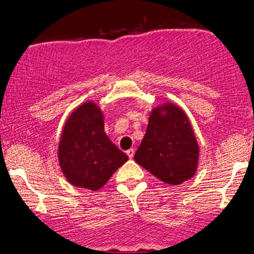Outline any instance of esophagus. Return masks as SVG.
I'll list each match as a JSON object with an SVG mask.
<instances>
[{
	"mask_svg": "<svg viewBox=\"0 0 254 254\" xmlns=\"http://www.w3.org/2000/svg\"><path fill=\"white\" fill-rule=\"evenodd\" d=\"M127 156H129V159H132L133 155H135V149H133V148H130L129 150H127Z\"/></svg>",
	"mask_w": 254,
	"mask_h": 254,
	"instance_id": "esophagus-1",
	"label": "esophagus"
}]
</instances>
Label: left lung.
Returning a JSON list of instances; mask_svg holds the SVG:
<instances>
[{
  "label": "left lung",
  "instance_id": "left-lung-1",
  "mask_svg": "<svg viewBox=\"0 0 254 254\" xmlns=\"http://www.w3.org/2000/svg\"><path fill=\"white\" fill-rule=\"evenodd\" d=\"M133 159L157 179L170 185H179L193 177L198 162V144L185 113L172 104L154 110Z\"/></svg>",
  "mask_w": 254,
  "mask_h": 254
}]
</instances>
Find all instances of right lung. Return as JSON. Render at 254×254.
Wrapping results in <instances>:
<instances>
[{
  "instance_id": "right-lung-1",
  "label": "right lung",
  "mask_w": 254,
  "mask_h": 254,
  "mask_svg": "<svg viewBox=\"0 0 254 254\" xmlns=\"http://www.w3.org/2000/svg\"><path fill=\"white\" fill-rule=\"evenodd\" d=\"M58 159L70 184L95 191L127 161V155L105 133L100 109L86 103L71 113L64 125Z\"/></svg>"
}]
</instances>
